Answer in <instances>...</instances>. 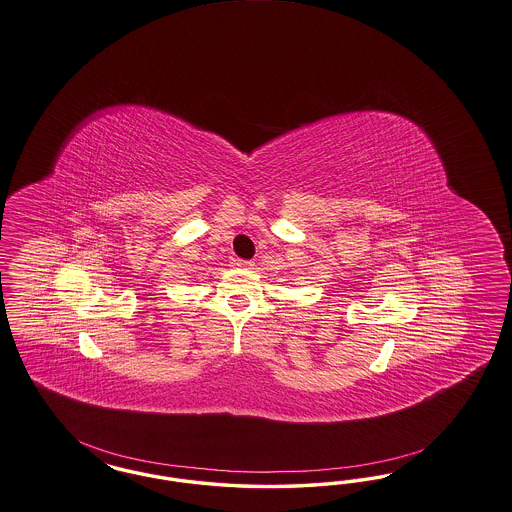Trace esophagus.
Here are the masks:
<instances>
[{
	"instance_id": "esophagus-1",
	"label": "esophagus",
	"mask_w": 512,
	"mask_h": 512,
	"mask_svg": "<svg viewBox=\"0 0 512 512\" xmlns=\"http://www.w3.org/2000/svg\"><path fill=\"white\" fill-rule=\"evenodd\" d=\"M234 265L238 266V268H253L255 263L253 261H244V259H236Z\"/></svg>"
}]
</instances>
